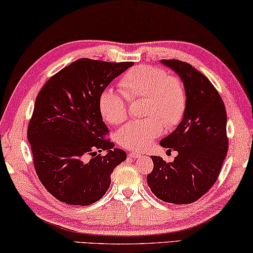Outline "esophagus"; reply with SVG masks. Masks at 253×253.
<instances>
[{
    "instance_id": "esophagus-1",
    "label": "esophagus",
    "mask_w": 253,
    "mask_h": 253,
    "mask_svg": "<svg viewBox=\"0 0 253 253\" xmlns=\"http://www.w3.org/2000/svg\"><path fill=\"white\" fill-rule=\"evenodd\" d=\"M129 156H130L131 158L136 159V158H140V157H141V154H140V153H138V152H130V153H129Z\"/></svg>"
}]
</instances>
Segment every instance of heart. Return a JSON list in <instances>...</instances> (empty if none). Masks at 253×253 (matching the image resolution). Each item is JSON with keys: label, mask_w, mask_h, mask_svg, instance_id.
I'll list each match as a JSON object with an SVG mask.
<instances>
[{"label": "heart", "mask_w": 253, "mask_h": 253, "mask_svg": "<svg viewBox=\"0 0 253 253\" xmlns=\"http://www.w3.org/2000/svg\"><path fill=\"white\" fill-rule=\"evenodd\" d=\"M123 94L111 88L99 97L100 113L110 124L126 119V99L144 97L143 120L126 123L118 132L123 148L140 151L148 148L162 133L163 126L172 129L182 120L187 108V93L180 80L167 71L151 65H139L123 75L119 83Z\"/></svg>", "instance_id": "obj_1"}]
</instances>
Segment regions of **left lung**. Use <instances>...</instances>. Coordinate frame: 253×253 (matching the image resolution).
<instances>
[{
	"label": "left lung",
	"instance_id": "1",
	"mask_svg": "<svg viewBox=\"0 0 253 253\" xmlns=\"http://www.w3.org/2000/svg\"><path fill=\"white\" fill-rule=\"evenodd\" d=\"M182 80L187 108L178 127L160 144L178 152L173 162L151 156L153 170L147 176L160 200L189 205L209 191L220 174L228 152L227 112L219 92L205 74L179 60H162Z\"/></svg>",
	"mask_w": 253,
	"mask_h": 253
}]
</instances>
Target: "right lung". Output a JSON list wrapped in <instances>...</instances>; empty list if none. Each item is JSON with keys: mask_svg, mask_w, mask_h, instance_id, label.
<instances>
[{"mask_svg": "<svg viewBox=\"0 0 253 253\" xmlns=\"http://www.w3.org/2000/svg\"><path fill=\"white\" fill-rule=\"evenodd\" d=\"M132 65L80 59L53 75L39 92L28 140L39 179L57 200L72 206L100 200L115 167L126 159L123 150L103 138L109 130L102 121L99 97ZM102 151L108 153H97Z\"/></svg>", "mask_w": 253, "mask_h": 253, "instance_id": "1", "label": "right lung"}]
</instances>
